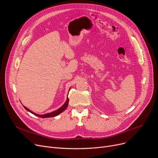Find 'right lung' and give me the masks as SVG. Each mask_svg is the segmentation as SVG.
<instances>
[{"label":"right lung","mask_w":158,"mask_h":158,"mask_svg":"<svg viewBox=\"0 0 158 158\" xmlns=\"http://www.w3.org/2000/svg\"><path fill=\"white\" fill-rule=\"evenodd\" d=\"M70 88H71V87H70ZM70 88L69 89V90H70ZM69 102V98H68V97H67V98H66V102H64V104L61 107H60L59 109H57V110L54 111H52V112L48 113H46V114H37V113H34L33 111H32L31 110H30L29 109H28L27 107H25V106H23V107H24V108L26 109L27 111H28L29 112L33 114H35V115L37 116V117H41V118H50V117H55V116H57V115H58V114H60L61 113H62L63 111H64V110H66V107H68Z\"/></svg>","instance_id":"add662e5"}]
</instances>
